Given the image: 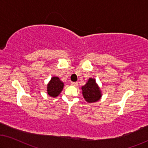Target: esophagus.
Instances as JSON below:
<instances>
[{
    "instance_id": "esophagus-1",
    "label": "esophagus",
    "mask_w": 148,
    "mask_h": 148,
    "mask_svg": "<svg viewBox=\"0 0 148 148\" xmlns=\"http://www.w3.org/2000/svg\"><path fill=\"white\" fill-rule=\"evenodd\" d=\"M71 84L73 86H77L78 85V82H71Z\"/></svg>"
}]
</instances>
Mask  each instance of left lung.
I'll list each match as a JSON object with an SVG mask.
<instances>
[{"label":"left lung","mask_w":148,"mask_h":148,"mask_svg":"<svg viewBox=\"0 0 148 148\" xmlns=\"http://www.w3.org/2000/svg\"><path fill=\"white\" fill-rule=\"evenodd\" d=\"M84 98L88 102H95L100 100L101 92L98 85L96 84V80L93 78H90L88 82L82 87Z\"/></svg>","instance_id":"left-lung-1"}]
</instances>
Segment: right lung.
I'll list each match as a JSON object with an SVG mask.
<instances>
[{
    "mask_svg": "<svg viewBox=\"0 0 148 148\" xmlns=\"http://www.w3.org/2000/svg\"><path fill=\"white\" fill-rule=\"evenodd\" d=\"M64 87V83L60 81L58 77H52L51 80L48 84L47 92L48 95L56 97L60 94Z\"/></svg>",
    "mask_w": 148,
    "mask_h": 148,
    "instance_id": "right-lung-1",
    "label": "right lung"
}]
</instances>
